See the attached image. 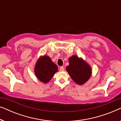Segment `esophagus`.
<instances>
[{
  "mask_svg": "<svg viewBox=\"0 0 121 121\" xmlns=\"http://www.w3.org/2000/svg\"><path fill=\"white\" fill-rule=\"evenodd\" d=\"M59 70H60V72H63V71H64V68L63 66H62V67H60V68H59Z\"/></svg>",
  "mask_w": 121,
  "mask_h": 121,
  "instance_id": "1",
  "label": "esophagus"
}]
</instances>
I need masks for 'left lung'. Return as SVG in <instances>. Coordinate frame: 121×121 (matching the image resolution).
<instances>
[{"instance_id":"1","label":"left lung","mask_w":121,"mask_h":121,"mask_svg":"<svg viewBox=\"0 0 121 121\" xmlns=\"http://www.w3.org/2000/svg\"><path fill=\"white\" fill-rule=\"evenodd\" d=\"M69 65L66 70L76 83L79 85L85 84L91 75L90 66L82 58L73 56L69 58Z\"/></svg>"}]
</instances>
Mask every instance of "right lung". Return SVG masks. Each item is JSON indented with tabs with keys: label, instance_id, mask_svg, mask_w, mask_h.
<instances>
[{
	"label": "right lung",
	"instance_id": "1",
	"mask_svg": "<svg viewBox=\"0 0 121 121\" xmlns=\"http://www.w3.org/2000/svg\"><path fill=\"white\" fill-rule=\"evenodd\" d=\"M58 72V67L47 56L40 57L36 62L35 73L38 79L43 83H47Z\"/></svg>",
	"mask_w": 121,
	"mask_h": 121
}]
</instances>
